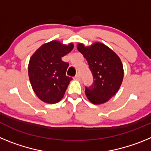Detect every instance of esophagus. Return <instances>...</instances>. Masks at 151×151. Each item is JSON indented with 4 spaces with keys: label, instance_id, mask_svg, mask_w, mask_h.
<instances>
[{
    "label": "esophagus",
    "instance_id": "esophagus-1",
    "mask_svg": "<svg viewBox=\"0 0 151 151\" xmlns=\"http://www.w3.org/2000/svg\"><path fill=\"white\" fill-rule=\"evenodd\" d=\"M80 78H81V77H80V75L79 74H77L76 76H75V79L76 80H80Z\"/></svg>",
    "mask_w": 151,
    "mask_h": 151
}]
</instances>
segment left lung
Here are the masks:
<instances>
[{
    "mask_svg": "<svg viewBox=\"0 0 151 151\" xmlns=\"http://www.w3.org/2000/svg\"><path fill=\"white\" fill-rule=\"evenodd\" d=\"M77 49L87 60L94 78L92 86L85 89V95L94 104L107 102L116 94L123 80L120 58L101 42H94L89 46L78 43Z\"/></svg>",
    "mask_w": 151,
    "mask_h": 151,
    "instance_id": "1",
    "label": "left lung"
}]
</instances>
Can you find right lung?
<instances>
[{
    "mask_svg": "<svg viewBox=\"0 0 151 151\" xmlns=\"http://www.w3.org/2000/svg\"><path fill=\"white\" fill-rule=\"evenodd\" d=\"M74 47L73 43L59 41L43 44L30 57L28 73L31 85L37 97L47 104L62 100L72 78L66 76L69 64L62 61Z\"/></svg>",
    "mask_w": 151,
    "mask_h": 151,
    "instance_id": "right-lung-1",
    "label": "right lung"
}]
</instances>
